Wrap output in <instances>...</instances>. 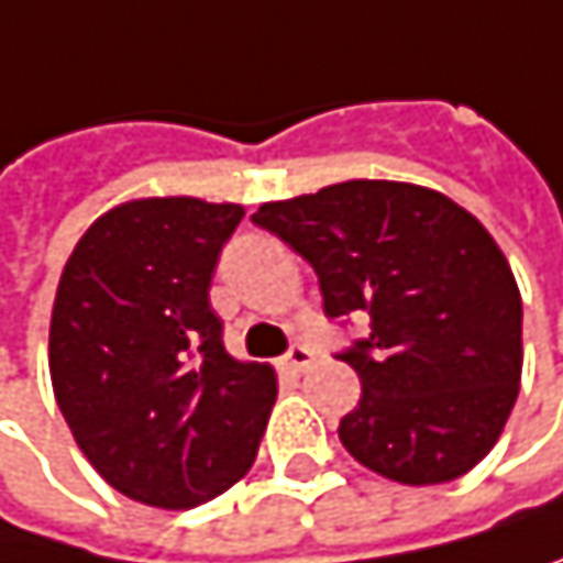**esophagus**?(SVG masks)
Segmentation results:
<instances>
[{
	"label": "esophagus",
	"instance_id": "1",
	"mask_svg": "<svg viewBox=\"0 0 563 563\" xmlns=\"http://www.w3.org/2000/svg\"><path fill=\"white\" fill-rule=\"evenodd\" d=\"M310 364H313V350H310L307 343H294V346L287 350V356H284V367L294 371V374L307 371Z\"/></svg>",
	"mask_w": 563,
	"mask_h": 563
}]
</instances>
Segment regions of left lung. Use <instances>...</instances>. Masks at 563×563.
<instances>
[{
	"label": "left lung",
	"instance_id": "left-lung-1",
	"mask_svg": "<svg viewBox=\"0 0 563 563\" xmlns=\"http://www.w3.org/2000/svg\"><path fill=\"white\" fill-rule=\"evenodd\" d=\"M253 223L313 266L330 320L371 317V336L336 353L364 387L343 448L410 487L481 464L525 364V310L494 236L444 192L390 179L263 203Z\"/></svg>",
	"mask_w": 563,
	"mask_h": 563
}]
</instances>
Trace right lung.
<instances>
[{
	"label": "right lung",
	"instance_id": "obj_1",
	"mask_svg": "<svg viewBox=\"0 0 563 563\" xmlns=\"http://www.w3.org/2000/svg\"><path fill=\"white\" fill-rule=\"evenodd\" d=\"M236 203L133 199L76 243L53 303L56 404L99 477L140 504L189 510L260 451L276 377L223 346L210 307Z\"/></svg>",
	"mask_w": 563,
	"mask_h": 563
}]
</instances>
